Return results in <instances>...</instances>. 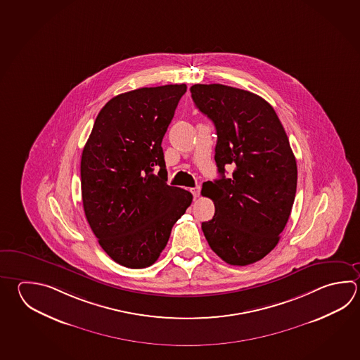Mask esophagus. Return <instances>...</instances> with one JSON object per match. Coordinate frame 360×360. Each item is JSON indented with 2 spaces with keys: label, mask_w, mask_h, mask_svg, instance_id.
<instances>
[{
  "label": "esophagus",
  "mask_w": 360,
  "mask_h": 360,
  "mask_svg": "<svg viewBox=\"0 0 360 360\" xmlns=\"http://www.w3.org/2000/svg\"><path fill=\"white\" fill-rule=\"evenodd\" d=\"M191 192H192V195H193L195 197L200 196V192H201V186H196V187L191 188Z\"/></svg>",
  "instance_id": "1"
}]
</instances>
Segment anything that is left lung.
Here are the masks:
<instances>
[{"instance_id": "left-lung-1", "label": "left lung", "mask_w": 360, "mask_h": 360, "mask_svg": "<svg viewBox=\"0 0 360 360\" xmlns=\"http://www.w3.org/2000/svg\"><path fill=\"white\" fill-rule=\"evenodd\" d=\"M191 96L215 124L219 179L202 184L215 215L205 238L226 264L245 266L275 248L292 212L298 170L276 112L261 96L221 84H196ZM235 167L231 177L224 167Z\"/></svg>"}]
</instances>
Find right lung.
<instances>
[{"label": "right lung", "mask_w": 360, "mask_h": 360, "mask_svg": "<svg viewBox=\"0 0 360 360\" xmlns=\"http://www.w3.org/2000/svg\"><path fill=\"white\" fill-rule=\"evenodd\" d=\"M186 90L176 84L112 98L82 150L85 217L103 250L124 267L153 265L192 202L188 191L167 184L162 148Z\"/></svg>", "instance_id": "right-lung-1"}]
</instances>
